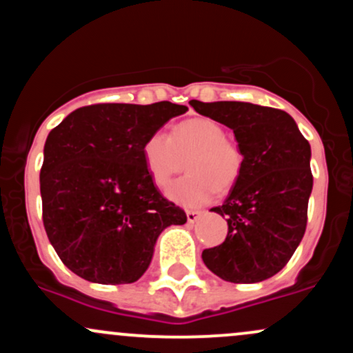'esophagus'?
<instances>
[{
    "mask_svg": "<svg viewBox=\"0 0 353 353\" xmlns=\"http://www.w3.org/2000/svg\"><path fill=\"white\" fill-rule=\"evenodd\" d=\"M201 214H203V212L201 211H185V216H188V223H196L197 219L201 218Z\"/></svg>",
    "mask_w": 353,
    "mask_h": 353,
    "instance_id": "34e87169",
    "label": "esophagus"
}]
</instances>
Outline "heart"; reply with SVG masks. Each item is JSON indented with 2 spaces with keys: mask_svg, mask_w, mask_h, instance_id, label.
<instances>
[{
  "mask_svg": "<svg viewBox=\"0 0 353 353\" xmlns=\"http://www.w3.org/2000/svg\"><path fill=\"white\" fill-rule=\"evenodd\" d=\"M147 172L157 188L165 189L188 165V176L169 189L170 201L184 208H199L218 192H228L238 183L243 154L226 129L209 117L184 120L170 134L156 132L142 147Z\"/></svg>",
  "mask_w": 353,
  "mask_h": 353,
  "instance_id": "obj_1",
  "label": "heart"
}]
</instances>
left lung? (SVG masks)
<instances>
[{
	"mask_svg": "<svg viewBox=\"0 0 353 353\" xmlns=\"http://www.w3.org/2000/svg\"><path fill=\"white\" fill-rule=\"evenodd\" d=\"M197 114L234 132L243 170L223 206V245L203 251L209 270L231 283H258L276 274L300 245L307 228L313 176L312 149L292 115L248 102L191 100Z\"/></svg>",
	"mask_w": 353,
	"mask_h": 353,
	"instance_id": "left-lung-1",
	"label": "left lung"
}]
</instances>
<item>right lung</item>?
I'll return each mask as SVG.
<instances>
[{
	"label": "right lung",
	"instance_id": "1",
	"mask_svg": "<svg viewBox=\"0 0 353 353\" xmlns=\"http://www.w3.org/2000/svg\"><path fill=\"white\" fill-rule=\"evenodd\" d=\"M188 107L97 103L77 108L48 134L40 170L43 224L63 265L102 285L137 281L159 234L185 212L162 197L142 147Z\"/></svg>",
	"mask_w": 353,
	"mask_h": 353
}]
</instances>
